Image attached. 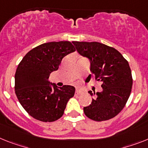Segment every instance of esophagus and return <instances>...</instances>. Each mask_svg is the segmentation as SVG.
Segmentation results:
<instances>
[{
  "mask_svg": "<svg viewBox=\"0 0 148 148\" xmlns=\"http://www.w3.org/2000/svg\"><path fill=\"white\" fill-rule=\"evenodd\" d=\"M82 92H82L80 89H76V91H75V94H76V95H80Z\"/></svg>",
  "mask_w": 148,
  "mask_h": 148,
  "instance_id": "1",
  "label": "esophagus"
}]
</instances>
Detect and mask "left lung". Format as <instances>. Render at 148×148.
<instances>
[{
    "instance_id": "left-lung-1",
    "label": "left lung",
    "mask_w": 148,
    "mask_h": 148,
    "mask_svg": "<svg viewBox=\"0 0 148 148\" xmlns=\"http://www.w3.org/2000/svg\"><path fill=\"white\" fill-rule=\"evenodd\" d=\"M72 43L80 55L89 59L95 80L102 82V92H94L91 104L84 108V114L95 121L114 118L123 109L132 91V77L129 62L119 51L103 43ZM89 93L93 95L92 91Z\"/></svg>"
}]
</instances>
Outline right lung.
I'll use <instances>...</instances> for the list:
<instances>
[{"mask_svg":"<svg viewBox=\"0 0 148 148\" xmlns=\"http://www.w3.org/2000/svg\"><path fill=\"white\" fill-rule=\"evenodd\" d=\"M76 50L69 41L49 42L34 47L22 59L15 74V92L30 116L42 122H53L64 114L75 88L58 87L48 81L65 56Z\"/></svg>","mask_w":148,"mask_h":148,"instance_id":"1","label":"right lung"}]
</instances>
